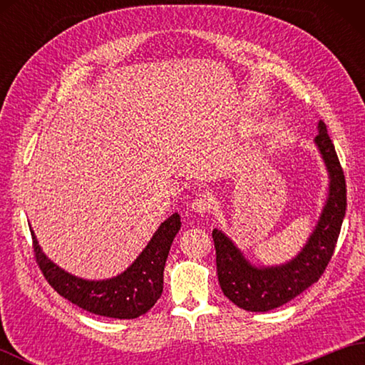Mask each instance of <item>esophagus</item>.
<instances>
[{"instance_id":"esophagus-1","label":"esophagus","mask_w":365,"mask_h":365,"mask_svg":"<svg viewBox=\"0 0 365 365\" xmlns=\"http://www.w3.org/2000/svg\"><path fill=\"white\" fill-rule=\"evenodd\" d=\"M210 208H212V200L205 196H199L191 202V210L199 213V215L208 213L210 212Z\"/></svg>"}]
</instances>
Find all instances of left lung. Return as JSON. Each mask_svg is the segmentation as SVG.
I'll return each mask as SVG.
<instances>
[{
  "instance_id": "left-lung-1",
  "label": "left lung",
  "mask_w": 365,
  "mask_h": 365,
  "mask_svg": "<svg viewBox=\"0 0 365 365\" xmlns=\"http://www.w3.org/2000/svg\"><path fill=\"white\" fill-rule=\"evenodd\" d=\"M314 143L328 170V197L312 234L292 260L271 267L252 265L222 230L212 232L221 290L245 311L267 312L298 297L319 281L334 252L346 210L345 175L322 120Z\"/></svg>"
}]
</instances>
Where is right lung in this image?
Listing matches in <instances>:
<instances>
[{"label": "right lung", "instance_id": "obj_1", "mask_svg": "<svg viewBox=\"0 0 365 365\" xmlns=\"http://www.w3.org/2000/svg\"><path fill=\"white\" fill-rule=\"evenodd\" d=\"M180 226V215H170L160 224L150 242L125 271L102 281L83 279L63 269L46 257L33 230L31 235L38 267L46 281L61 297L91 314L130 320L150 311V307L161 297L163 271L170 245Z\"/></svg>", "mask_w": 365, "mask_h": 365}]
</instances>
